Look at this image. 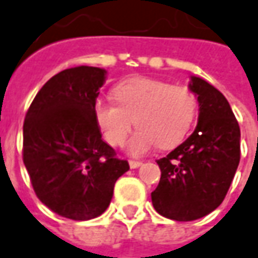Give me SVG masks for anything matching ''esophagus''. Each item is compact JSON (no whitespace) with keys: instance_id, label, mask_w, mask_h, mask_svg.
<instances>
[{"instance_id":"1","label":"esophagus","mask_w":258,"mask_h":258,"mask_svg":"<svg viewBox=\"0 0 258 258\" xmlns=\"http://www.w3.org/2000/svg\"><path fill=\"white\" fill-rule=\"evenodd\" d=\"M128 163H130V167H131V169H137V167H140L142 165L141 160H130Z\"/></svg>"}]
</instances>
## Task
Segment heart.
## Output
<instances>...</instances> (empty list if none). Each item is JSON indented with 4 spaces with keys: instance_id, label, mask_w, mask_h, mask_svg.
<instances>
[{
    "instance_id": "heart-1",
    "label": "heart",
    "mask_w": 258,
    "mask_h": 258,
    "mask_svg": "<svg viewBox=\"0 0 258 258\" xmlns=\"http://www.w3.org/2000/svg\"><path fill=\"white\" fill-rule=\"evenodd\" d=\"M114 103L98 100L93 106L95 121L104 140L118 147L134 127L127 152L133 156L179 145L191 128L197 114V99L188 88L170 85L154 78L125 79L113 89Z\"/></svg>"
}]
</instances>
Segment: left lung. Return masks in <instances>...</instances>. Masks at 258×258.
<instances>
[{"instance_id":"left-lung-1","label":"left lung","mask_w":258,"mask_h":258,"mask_svg":"<svg viewBox=\"0 0 258 258\" xmlns=\"http://www.w3.org/2000/svg\"><path fill=\"white\" fill-rule=\"evenodd\" d=\"M197 127L166 158L156 160L160 180L151 197L162 217L187 222L208 215L223 201L240 160V128L229 102L207 81L191 77Z\"/></svg>"}]
</instances>
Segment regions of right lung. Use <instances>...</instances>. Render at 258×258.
I'll use <instances>...</instances> for the list:
<instances>
[{
    "mask_svg": "<svg viewBox=\"0 0 258 258\" xmlns=\"http://www.w3.org/2000/svg\"><path fill=\"white\" fill-rule=\"evenodd\" d=\"M106 71L81 66L43 85L23 123V163L36 196L47 208L74 221L102 215L114 183L130 169L102 140L93 106Z\"/></svg>",
    "mask_w": 258,
    "mask_h": 258,
    "instance_id": "add662e5",
    "label": "right lung"
}]
</instances>
